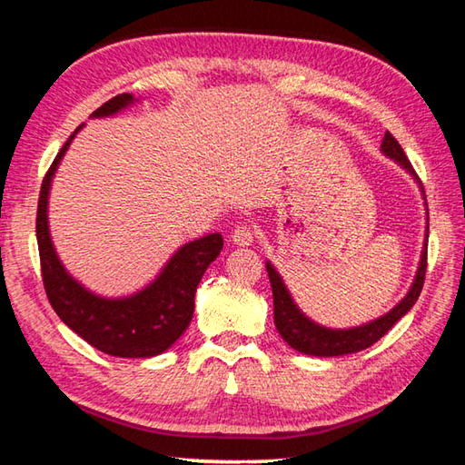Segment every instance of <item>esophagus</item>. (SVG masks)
<instances>
[{
    "label": "esophagus",
    "instance_id": "1",
    "mask_svg": "<svg viewBox=\"0 0 465 465\" xmlns=\"http://www.w3.org/2000/svg\"><path fill=\"white\" fill-rule=\"evenodd\" d=\"M253 240H256V232L252 230L250 225H238L235 230L232 232V242L238 243V245H252Z\"/></svg>",
    "mask_w": 465,
    "mask_h": 465
}]
</instances>
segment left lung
Here are the masks:
<instances>
[{
  "mask_svg": "<svg viewBox=\"0 0 465 465\" xmlns=\"http://www.w3.org/2000/svg\"><path fill=\"white\" fill-rule=\"evenodd\" d=\"M381 149H383L387 157L395 159L399 165H403L409 173H413L415 175V171L411 167V163H409L405 151L401 149V144L397 143L395 136L389 131L383 136V144H381ZM266 270L270 276L272 294H274V322L282 339H284L292 349L304 354H312V357H339V354H351V352H359L362 349H369L371 344H375L379 339H383V336L393 329L399 318L411 311L413 304L417 302V298L421 294L423 282H425L427 240H425L420 270H417L413 286L401 302H399L393 311L387 312L385 316L377 318V321H372L365 326H357V329H349V331H332V329H324V326L314 324L311 318H306L298 311L294 300L288 294L284 282H282V278L278 276V272L272 268V263H266Z\"/></svg>",
  "mask_w": 465,
  "mask_h": 465,
  "instance_id": "left-lung-1",
  "label": "left lung"
}]
</instances>
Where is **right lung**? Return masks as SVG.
Segmentation results:
<instances>
[{
	"mask_svg": "<svg viewBox=\"0 0 465 465\" xmlns=\"http://www.w3.org/2000/svg\"><path fill=\"white\" fill-rule=\"evenodd\" d=\"M131 103V94H118L96 108L93 116L114 114ZM80 129L82 126H78L64 143L45 173L40 189L35 238H38L45 296L62 318V322L70 326L88 344H93L94 349L123 359L154 357V354L167 351L185 332L191 316H193L195 290L209 263L220 256L223 240L220 233H209L205 238L185 243L167 262V266L163 268L153 284L129 298L108 300L82 288L64 270L56 252H54L48 232L50 181L70 141Z\"/></svg>",
	"mask_w": 465,
	"mask_h": 465,
	"instance_id": "add662e5",
	"label": "right lung"
}]
</instances>
